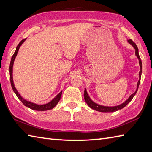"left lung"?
Masks as SVG:
<instances>
[{
	"mask_svg": "<svg viewBox=\"0 0 152 152\" xmlns=\"http://www.w3.org/2000/svg\"><path fill=\"white\" fill-rule=\"evenodd\" d=\"M128 42L133 46V47L134 48V49H135V54H136V56H137V58H138L139 64H140V72H139V77H140V79H139L138 82L137 91H136L132 94H131V96H130V97L129 98L128 100H126L122 104L119 105V106H114V107H107V106H100V105H98L97 104L94 103V102H92L91 100V99L90 98V97L88 96V94H87V92H86V89H85V92H84L85 100L86 102V104L88 105V106L91 107V108H92V109H93L94 110H96V111H100V112H113V111H116L117 110H119L121 109H122V108H123L124 107L126 106V105H127L129 103V102L132 100V99L133 98V97L134 96V95L136 94V93H137V92L138 89L139 85H140V82L141 74H142V61H141V59L140 58V56H139V54H138V48L137 47V45H136L135 43L133 42L131 39L128 40Z\"/></svg>",
	"mask_w": 152,
	"mask_h": 152,
	"instance_id": "obj_1",
	"label": "left lung"
}]
</instances>
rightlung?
<instances>
[{
    "mask_svg": "<svg viewBox=\"0 0 152 152\" xmlns=\"http://www.w3.org/2000/svg\"><path fill=\"white\" fill-rule=\"evenodd\" d=\"M26 39H23L22 41H21L19 43V44H18V45L17 46V47H16V50H15L14 54H13V56H12V59H11V61H10V83H11L12 88V89H13L14 93L16 94L17 97L20 99V101L23 104V105H25V106H27V107H29L30 109L33 110H37V111H46V110H51V109H52V108H54L56 106V104L58 103V102L60 101L61 96V92H60V93H59L53 99V100L49 102V103L46 104H43V105H38V104L32 103V102H31L25 100L21 96L20 94L18 93V92L17 91L16 88H15V86H14V82H13V78H12V67H13L14 61V60L15 58V56H17L18 52V50H19V48L20 47V46L22 45V43L25 41H26Z\"/></svg>",
    "mask_w": 152,
    "mask_h": 152,
    "instance_id": "right-lung-1",
    "label": "right lung"
}]
</instances>
